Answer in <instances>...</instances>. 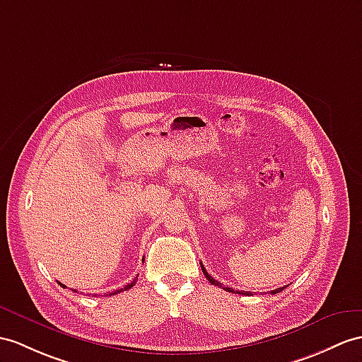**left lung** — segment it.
I'll return each mask as SVG.
<instances>
[{"instance_id":"left-lung-1","label":"left lung","mask_w":362,"mask_h":362,"mask_svg":"<svg viewBox=\"0 0 362 362\" xmlns=\"http://www.w3.org/2000/svg\"><path fill=\"white\" fill-rule=\"evenodd\" d=\"M201 269H202V273H204V276L209 279V283H211L214 286H218V287H221V286H223L221 283H219V281L214 279V278H211V276L209 275L207 270L204 269V266H202V262H201ZM224 290H227V292H230V293H241V295H250V293H252V292H235V290H233V288H230V287H224ZM281 290H284V287H279V288H276V290H273L272 293H273V295H275V293H279Z\"/></svg>"}]
</instances>
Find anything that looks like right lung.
Masks as SVG:
<instances>
[{"mask_svg": "<svg viewBox=\"0 0 362 362\" xmlns=\"http://www.w3.org/2000/svg\"><path fill=\"white\" fill-rule=\"evenodd\" d=\"M135 283H136V278H135L134 281H132V283H130V284H127V286H126L124 288H119V290H117V292H113V293H110V296H112V295H117V293H119V292H122V290H129L130 287H134V286H135ZM61 286H63V287H66L64 284H61ZM74 292H76V290H74Z\"/></svg>", "mask_w": 362, "mask_h": 362, "instance_id": "right-lung-1", "label": "right lung"}]
</instances>
